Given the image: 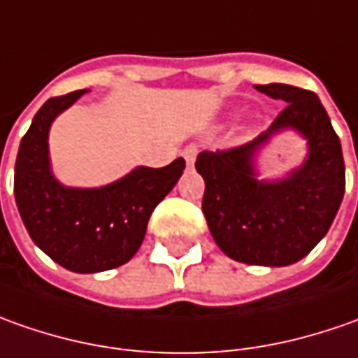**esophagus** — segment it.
Instances as JSON below:
<instances>
[{"label": "esophagus", "instance_id": "esophagus-1", "mask_svg": "<svg viewBox=\"0 0 358 358\" xmlns=\"http://www.w3.org/2000/svg\"><path fill=\"white\" fill-rule=\"evenodd\" d=\"M196 152H198V148H196V146H186V148L182 150V156L186 158L188 166H192V164H194V160H196Z\"/></svg>", "mask_w": 358, "mask_h": 358}]
</instances>
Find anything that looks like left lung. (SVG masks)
<instances>
[{
  "instance_id": "obj_1",
  "label": "left lung",
  "mask_w": 358,
  "mask_h": 358,
  "mask_svg": "<svg viewBox=\"0 0 358 358\" xmlns=\"http://www.w3.org/2000/svg\"><path fill=\"white\" fill-rule=\"evenodd\" d=\"M255 89L287 105L255 141L200 152L196 170L206 182L202 212L217 248L241 264L281 267L303 259L325 238L343 202L345 160L317 94L283 83ZM285 128L308 141L306 162L285 179L257 180L252 156Z\"/></svg>"
}]
</instances>
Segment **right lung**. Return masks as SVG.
Returning a JSON list of instances; mask_svg holds the SVG:
<instances>
[{
    "instance_id": "obj_1",
    "label": "right lung",
    "mask_w": 358,
    "mask_h": 358,
    "mask_svg": "<svg viewBox=\"0 0 358 358\" xmlns=\"http://www.w3.org/2000/svg\"><path fill=\"white\" fill-rule=\"evenodd\" d=\"M85 93L49 99L37 110L19 144L13 192L37 248L69 271L96 273L127 264L138 252L155 208L176 186L186 162L138 166L101 188L63 186L51 172L49 129Z\"/></svg>"
}]
</instances>
